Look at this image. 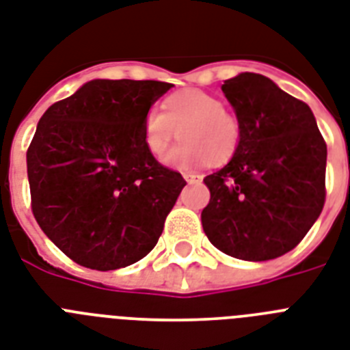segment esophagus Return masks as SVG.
Wrapping results in <instances>:
<instances>
[{"label":"esophagus","mask_w":350,"mask_h":350,"mask_svg":"<svg viewBox=\"0 0 350 350\" xmlns=\"http://www.w3.org/2000/svg\"><path fill=\"white\" fill-rule=\"evenodd\" d=\"M183 178L187 180V183H200L203 180V176L196 174V172H185Z\"/></svg>","instance_id":"esophagus-1"}]
</instances>
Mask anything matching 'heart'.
Segmentation results:
<instances>
[{
    "label": "heart",
    "mask_w": 350,
    "mask_h": 350,
    "mask_svg": "<svg viewBox=\"0 0 350 350\" xmlns=\"http://www.w3.org/2000/svg\"><path fill=\"white\" fill-rule=\"evenodd\" d=\"M183 140L165 161L176 169H192L204 161L224 163L241 144L239 118L223 107L217 96L185 90L167 96L163 111L150 107L142 120V138L150 156L160 160L178 136Z\"/></svg>",
    "instance_id": "heart-1"
}]
</instances>
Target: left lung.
Returning a JSON list of instances; mask_svg holds the SVG:
<instances>
[{
  "label": "left lung",
  "mask_w": 350,
  "mask_h": 350,
  "mask_svg": "<svg viewBox=\"0 0 350 350\" xmlns=\"http://www.w3.org/2000/svg\"><path fill=\"white\" fill-rule=\"evenodd\" d=\"M241 124L234 158L204 178L210 201L201 212L208 241L230 257L269 260L306 237L325 203L327 146L313 111L268 77L224 81Z\"/></svg>",
  "instance_id": "1"
}]
</instances>
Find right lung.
Returning <instances> with one entry per match:
<instances>
[{
  "mask_svg": "<svg viewBox=\"0 0 350 350\" xmlns=\"http://www.w3.org/2000/svg\"><path fill=\"white\" fill-rule=\"evenodd\" d=\"M172 88L86 82L48 107L27 150L37 224L84 268H126L154 248L187 181L144 146L142 120Z\"/></svg>",
  "mask_w": 350,
  "mask_h": 350,
  "instance_id": "right-lung-1",
  "label": "right lung"
}]
</instances>
